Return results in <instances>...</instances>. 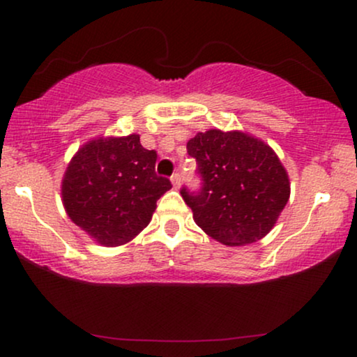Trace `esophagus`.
<instances>
[{"label":"esophagus","instance_id":"esophagus-1","mask_svg":"<svg viewBox=\"0 0 357 357\" xmlns=\"http://www.w3.org/2000/svg\"><path fill=\"white\" fill-rule=\"evenodd\" d=\"M170 182H172L174 188H178V187H180V174L175 172V174L172 175V177H170Z\"/></svg>","mask_w":357,"mask_h":357}]
</instances>
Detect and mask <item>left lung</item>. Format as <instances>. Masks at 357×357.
Listing matches in <instances>:
<instances>
[{
	"label": "left lung",
	"instance_id": "1",
	"mask_svg": "<svg viewBox=\"0 0 357 357\" xmlns=\"http://www.w3.org/2000/svg\"><path fill=\"white\" fill-rule=\"evenodd\" d=\"M203 188L183 202L209 237L229 247L260 241L275 227L291 195L289 175L265 141L245 131L208 130L187 143Z\"/></svg>",
	"mask_w": 357,
	"mask_h": 357
}]
</instances>
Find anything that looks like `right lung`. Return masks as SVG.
I'll list each match as a JSON object with an SVG mask.
<instances>
[{
    "label": "right lung",
    "instance_id": "add662e5",
    "mask_svg": "<svg viewBox=\"0 0 357 357\" xmlns=\"http://www.w3.org/2000/svg\"><path fill=\"white\" fill-rule=\"evenodd\" d=\"M155 151L139 135L99 136L82 144L61 180L65 211L104 247L133 241L151 222L155 202L172 188L155 175Z\"/></svg>",
    "mask_w": 357,
    "mask_h": 357
}]
</instances>
